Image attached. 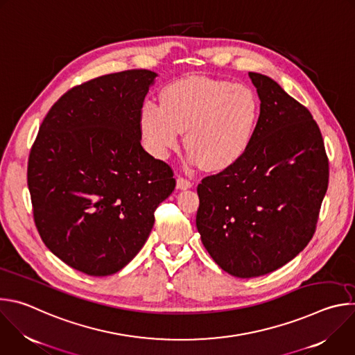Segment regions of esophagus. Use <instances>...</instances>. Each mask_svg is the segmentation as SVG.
<instances>
[{
    "label": "esophagus",
    "mask_w": 355,
    "mask_h": 355,
    "mask_svg": "<svg viewBox=\"0 0 355 355\" xmlns=\"http://www.w3.org/2000/svg\"><path fill=\"white\" fill-rule=\"evenodd\" d=\"M191 187H192L191 180H188V178L182 177V175H178V178H177V188H180V189H188V188H191Z\"/></svg>",
    "instance_id": "obj_1"
}]
</instances>
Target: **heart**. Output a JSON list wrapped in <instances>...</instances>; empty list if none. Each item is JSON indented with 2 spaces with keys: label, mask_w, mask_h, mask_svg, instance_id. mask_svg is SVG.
Returning <instances> with one entry per match:
<instances>
[{
  "label": "heart",
  "mask_w": 355,
  "mask_h": 355,
  "mask_svg": "<svg viewBox=\"0 0 355 355\" xmlns=\"http://www.w3.org/2000/svg\"><path fill=\"white\" fill-rule=\"evenodd\" d=\"M260 116L261 101L250 87L229 80L191 77L167 85L162 104L144 101L139 125L151 155L168 157L185 130L189 162L216 171L245 155Z\"/></svg>",
  "instance_id": "heart-1"
}]
</instances>
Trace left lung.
I'll return each mask as SVG.
<instances>
[{
	"instance_id": "8db88e82",
	"label": "left lung",
	"mask_w": 355,
	"mask_h": 355,
	"mask_svg": "<svg viewBox=\"0 0 355 355\" xmlns=\"http://www.w3.org/2000/svg\"><path fill=\"white\" fill-rule=\"evenodd\" d=\"M248 77L261 101L254 140L240 160L196 189L200 240L237 278L272 272L308 245L329 185L324 141L309 110L272 78Z\"/></svg>"
}]
</instances>
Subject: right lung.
Masks as SVG:
<instances>
[{"mask_svg":"<svg viewBox=\"0 0 355 355\" xmlns=\"http://www.w3.org/2000/svg\"><path fill=\"white\" fill-rule=\"evenodd\" d=\"M156 76L126 70L73 87L32 144L36 229L56 257L87 275H111L130 263L175 188L173 168L140 144L139 115Z\"/></svg>","mask_w":355,"mask_h":355,"instance_id":"right-lung-1","label":"right lung"}]
</instances>
